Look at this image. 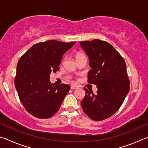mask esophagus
Here are the masks:
<instances>
[{"label": "esophagus", "mask_w": 148, "mask_h": 148, "mask_svg": "<svg viewBox=\"0 0 148 148\" xmlns=\"http://www.w3.org/2000/svg\"><path fill=\"white\" fill-rule=\"evenodd\" d=\"M77 87H78V86H76V85H71V89H76L77 88Z\"/></svg>", "instance_id": "esophagus-1"}]
</instances>
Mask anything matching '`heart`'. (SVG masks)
Listing matches in <instances>:
<instances>
[{
  "label": "heart",
  "mask_w": 148,
  "mask_h": 148,
  "mask_svg": "<svg viewBox=\"0 0 148 148\" xmlns=\"http://www.w3.org/2000/svg\"><path fill=\"white\" fill-rule=\"evenodd\" d=\"M82 56H84V55L82 53H81V52H77L76 53V59L79 58V57H82Z\"/></svg>",
  "instance_id": "heart-1"
}]
</instances>
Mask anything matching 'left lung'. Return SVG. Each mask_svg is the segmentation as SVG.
Returning a JSON list of instances; mask_svg holds the SVG:
<instances>
[{
  "label": "left lung",
  "mask_w": 148,
  "mask_h": 148,
  "mask_svg": "<svg viewBox=\"0 0 148 148\" xmlns=\"http://www.w3.org/2000/svg\"><path fill=\"white\" fill-rule=\"evenodd\" d=\"M91 68L88 83L97 86L98 91L84 87L86 96L81 106L87 116L94 121L111 117L119 109L130 89L126 64L119 52L106 41L95 39L80 42Z\"/></svg>",
  "instance_id": "obj_1"
}]
</instances>
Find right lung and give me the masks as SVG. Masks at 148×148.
<instances>
[{"mask_svg":"<svg viewBox=\"0 0 148 148\" xmlns=\"http://www.w3.org/2000/svg\"><path fill=\"white\" fill-rule=\"evenodd\" d=\"M75 43L54 40L40 42L19 59L15 86L22 104L32 116L47 119L59 110L71 87L52 84L49 75L59 71L62 56Z\"/></svg>","mask_w":148,"mask_h":148,"instance_id":"add662e5","label":"right lung"}]
</instances>
